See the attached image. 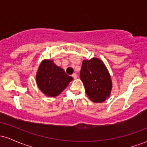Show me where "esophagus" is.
I'll use <instances>...</instances> for the list:
<instances>
[{"instance_id":"34e87169","label":"esophagus","mask_w":147,"mask_h":147,"mask_svg":"<svg viewBox=\"0 0 147 147\" xmlns=\"http://www.w3.org/2000/svg\"><path fill=\"white\" fill-rule=\"evenodd\" d=\"M72 77H73L74 79H77V75L76 73H74V74H72Z\"/></svg>"}]
</instances>
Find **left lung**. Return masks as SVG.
<instances>
[{
	"mask_svg": "<svg viewBox=\"0 0 147 147\" xmlns=\"http://www.w3.org/2000/svg\"><path fill=\"white\" fill-rule=\"evenodd\" d=\"M80 79L91 101L102 103L109 97L112 90V80L105 64L100 59L93 57L84 60Z\"/></svg>",
	"mask_w": 147,
	"mask_h": 147,
	"instance_id": "8db88e82",
	"label": "left lung"
}]
</instances>
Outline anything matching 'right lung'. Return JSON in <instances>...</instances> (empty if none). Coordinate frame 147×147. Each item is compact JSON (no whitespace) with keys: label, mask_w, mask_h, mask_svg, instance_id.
<instances>
[{"label":"right lung","mask_w":147,"mask_h":147,"mask_svg":"<svg viewBox=\"0 0 147 147\" xmlns=\"http://www.w3.org/2000/svg\"><path fill=\"white\" fill-rule=\"evenodd\" d=\"M73 77L65 73L52 59H44L40 63L36 75L37 86L45 95L55 97L59 95Z\"/></svg>","instance_id":"add662e5"}]
</instances>
